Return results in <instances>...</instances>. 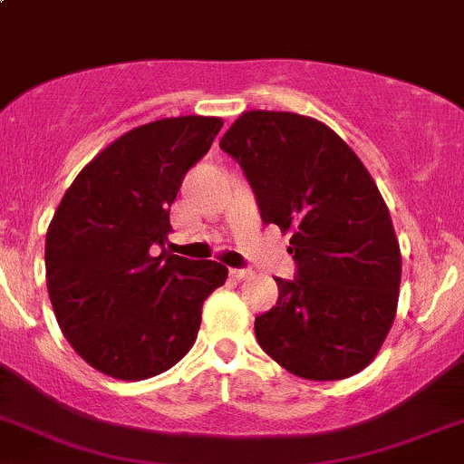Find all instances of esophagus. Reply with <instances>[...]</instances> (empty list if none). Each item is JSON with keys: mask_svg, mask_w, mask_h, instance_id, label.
<instances>
[{"mask_svg": "<svg viewBox=\"0 0 464 464\" xmlns=\"http://www.w3.org/2000/svg\"><path fill=\"white\" fill-rule=\"evenodd\" d=\"M231 275L236 279H246L248 275H253L251 268H231Z\"/></svg>", "mask_w": 464, "mask_h": 464, "instance_id": "esophagus-1", "label": "esophagus"}]
</instances>
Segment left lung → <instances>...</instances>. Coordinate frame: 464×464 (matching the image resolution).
<instances>
[{
  "label": "left lung",
  "mask_w": 464,
  "mask_h": 464,
  "mask_svg": "<svg viewBox=\"0 0 464 464\" xmlns=\"http://www.w3.org/2000/svg\"><path fill=\"white\" fill-rule=\"evenodd\" d=\"M220 150L242 167L264 224L290 231L295 277L256 317L257 343L308 381L353 376L396 317L401 248L363 162L330 130L290 111H244Z\"/></svg>",
  "instance_id": "obj_1"
}]
</instances>
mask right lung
<instances>
[{
    "label": "right lung",
    "instance_id": "1",
    "mask_svg": "<svg viewBox=\"0 0 464 464\" xmlns=\"http://www.w3.org/2000/svg\"><path fill=\"white\" fill-rule=\"evenodd\" d=\"M222 121L160 119L81 169L45 233V279L63 337L99 372L156 376L182 359L227 266L165 251L169 208Z\"/></svg>",
    "mask_w": 464,
    "mask_h": 464
}]
</instances>
